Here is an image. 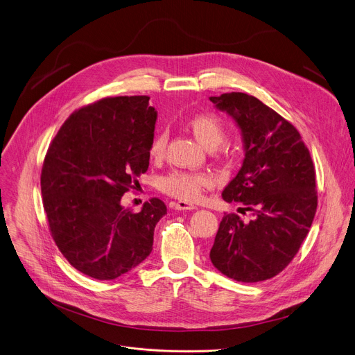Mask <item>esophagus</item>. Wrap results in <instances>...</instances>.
I'll return each instance as SVG.
<instances>
[{
  "mask_svg": "<svg viewBox=\"0 0 355 355\" xmlns=\"http://www.w3.org/2000/svg\"><path fill=\"white\" fill-rule=\"evenodd\" d=\"M174 208H175L177 211H192V209H195L196 207L192 205V204H189V202L178 200V202H175V204H174Z\"/></svg>",
  "mask_w": 355,
  "mask_h": 355,
  "instance_id": "34e87169",
  "label": "esophagus"
}]
</instances>
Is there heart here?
Segmentation results:
<instances>
[{"mask_svg":"<svg viewBox=\"0 0 355 355\" xmlns=\"http://www.w3.org/2000/svg\"><path fill=\"white\" fill-rule=\"evenodd\" d=\"M188 128L200 144L207 148H216L225 140V122L214 114H199L188 121ZM167 135L159 133L150 144L151 159H162L166 153ZM214 178L207 173L173 171L160 180V187L164 192L181 199L193 202L200 198L202 192L211 188Z\"/></svg>","mask_w":355,"mask_h":355,"instance_id":"obj_1","label":"heart"}]
</instances>
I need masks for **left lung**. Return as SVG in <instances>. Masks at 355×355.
<instances>
[{
    "instance_id": "8db88e82",
    "label": "left lung",
    "mask_w": 355,
    "mask_h": 355,
    "mask_svg": "<svg viewBox=\"0 0 355 355\" xmlns=\"http://www.w3.org/2000/svg\"><path fill=\"white\" fill-rule=\"evenodd\" d=\"M209 99L236 122L244 148L222 196L252 212L250 222L223 216L209 257L234 281H266L292 261L309 233L318 208L313 162L296 128L259 98L227 92Z\"/></svg>"
}]
</instances>
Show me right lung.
<instances>
[{
	"label": "right lung",
	"instance_id": "right-lung-1",
	"mask_svg": "<svg viewBox=\"0 0 355 355\" xmlns=\"http://www.w3.org/2000/svg\"><path fill=\"white\" fill-rule=\"evenodd\" d=\"M148 99L104 98L76 111L44 157L40 188L50 232L67 261L95 279H115L143 263L167 214L157 198L140 212L121 204L148 168L157 121Z\"/></svg>",
	"mask_w": 355,
	"mask_h": 355
}]
</instances>
